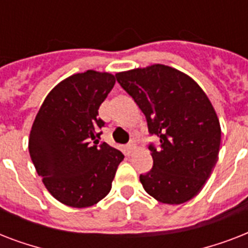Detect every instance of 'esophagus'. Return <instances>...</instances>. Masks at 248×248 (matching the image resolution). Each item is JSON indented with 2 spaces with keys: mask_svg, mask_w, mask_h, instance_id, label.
Masks as SVG:
<instances>
[{
  "mask_svg": "<svg viewBox=\"0 0 248 248\" xmlns=\"http://www.w3.org/2000/svg\"><path fill=\"white\" fill-rule=\"evenodd\" d=\"M126 148H127V151L131 153V152H134L136 149V144L134 143V141H131V143H128L127 145H126Z\"/></svg>",
  "mask_w": 248,
  "mask_h": 248,
  "instance_id": "1",
  "label": "esophagus"
}]
</instances>
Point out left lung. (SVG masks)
Here are the masks:
<instances>
[{"instance_id": "8db88e82", "label": "left lung", "mask_w": 248, "mask_h": 248, "mask_svg": "<svg viewBox=\"0 0 248 248\" xmlns=\"http://www.w3.org/2000/svg\"><path fill=\"white\" fill-rule=\"evenodd\" d=\"M117 81L159 138L149 147L153 169L140 175L145 192L161 203L181 204L202 190L217 162L221 128L200 85L175 68L153 64L120 72Z\"/></svg>"}]
</instances>
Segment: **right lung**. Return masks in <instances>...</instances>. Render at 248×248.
<instances>
[{"label": "right lung", "instance_id": "add662e5", "mask_svg": "<svg viewBox=\"0 0 248 248\" xmlns=\"http://www.w3.org/2000/svg\"><path fill=\"white\" fill-rule=\"evenodd\" d=\"M116 83L108 72L90 69L59 82L45 97L29 134L28 149L50 194L63 204H96L112 188L124 155L99 143V107Z\"/></svg>", "mask_w": 248, "mask_h": 248}]
</instances>
